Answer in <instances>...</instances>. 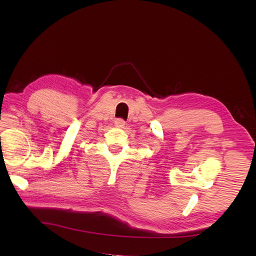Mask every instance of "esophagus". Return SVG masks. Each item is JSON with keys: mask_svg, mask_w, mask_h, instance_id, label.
Returning a JSON list of instances; mask_svg holds the SVG:
<instances>
[{"mask_svg": "<svg viewBox=\"0 0 256 256\" xmlns=\"http://www.w3.org/2000/svg\"><path fill=\"white\" fill-rule=\"evenodd\" d=\"M114 124H115L116 127L122 128L124 126H125V120H124L122 118H116V120H114Z\"/></svg>", "mask_w": 256, "mask_h": 256, "instance_id": "obj_1", "label": "esophagus"}]
</instances>
